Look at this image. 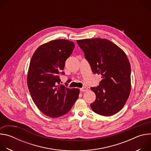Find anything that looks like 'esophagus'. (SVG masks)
Returning a JSON list of instances; mask_svg holds the SVG:
<instances>
[{
	"mask_svg": "<svg viewBox=\"0 0 151 151\" xmlns=\"http://www.w3.org/2000/svg\"><path fill=\"white\" fill-rule=\"evenodd\" d=\"M88 90V88H86V87H82L81 88H80V91L81 92H85V91H87Z\"/></svg>",
	"mask_w": 151,
	"mask_h": 151,
	"instance_id": "obj_1",
	"label": "esophagus"
}]
</instances>
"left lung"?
Returning a JSON list of instances; mask_svg holds the SVG:
<instances>
[{
    "label": "left lung",
    "instance_id": "8db88e82",
    "mask_svg": "<svg viewBox=\"0 0 151 151\" xmlns=\"http://www.w3.org/2000/svg\"><path fill=\"white\" fill-rule=\"evenodd\" d=\"M94 73L103 79L91 90L96 95L90 104L96 114L109 116L125 105L131 91V66L125 52L111 41L101 38L76 41Z\"/></svg>",
    "mask_w": 151,
    "mask_h": 151
}]
</instances>
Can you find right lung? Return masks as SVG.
Here are the masks:
<instances>
[{
    "instance_id": "add662e5",
    "label": "right lung",
    "mask_w": 151,
    "mask_h": 151,
    "mask_svg": "<svg viewBox=\"0 0 151 151\" xmlns=\"http://www.w3.org/2000/svg\"><path fill=\"white\" fill-rule=\"evenodd\" d=\"M74 48L72 41L54 40L38 47L31 58L28 88L39 109L50 117L67 114L78 98L79 90L66 87L60 79V75H64L66 60Z\"/></svg>"
}]
</instances>
